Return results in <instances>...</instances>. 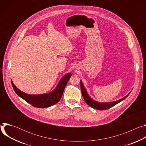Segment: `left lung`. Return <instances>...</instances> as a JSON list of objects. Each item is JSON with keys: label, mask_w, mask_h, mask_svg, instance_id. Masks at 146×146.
<instances>
[{"label": "left lung", "mask_w": 146, "mask_h": 146, "mask_svg": "<svg viewBox=\"0 0 146 146\" xmlns=\"http://www.w3.org/2000/svg\"><path fill=\"white\" fill-rule=\"evenodd\" d=\"M80 88H81V93H82L83 98H84V100L86 101L87 105H88L90 107H91L94 109H96L99 110H106V109H110V108L117 105V104H118V103L123 100L125 99H126L127 98V96L131 92V91L127 96L122 98V99L116 100V101L111 102H99L95 101V100H94L90 96V95H88V94L87 91V90L86 89L81 80H80Z\"/></svg>", "instance_id": "1"}]
</instances>
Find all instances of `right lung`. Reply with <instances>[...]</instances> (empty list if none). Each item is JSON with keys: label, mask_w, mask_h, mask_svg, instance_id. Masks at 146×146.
<instances>
[{"label": "right lung", "mask_w": 146, "mask_h": 146, "mask_svg": "<svg viewBox=\"0 0 146 146\" xmlns=\"http://www.w3.org/2000/svg\"><path fill=\"white\" fill-rule=\"evenodd\" d=\"M72 73H69L65 74L59 81L56 88L51 92L44 94L30 95L19 90L11 80V84L15 93L35 108H46L53 106L58 103L63 95L67 82L71 77Z\"/></svg>", "instance_id": "obj_1"}]
</instances>
